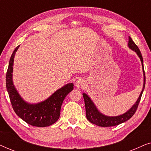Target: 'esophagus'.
I'll list each match as a JSON object with an SVG mask.
<instances>
[{
    "label": "esophagus",
    "instance_id": "esophagus-1",
    "mask_svg": "<svg viewBox=\"0 0 151 151\" xmlns=\"http://www.w3.org/2000/svg\"><path fill=\"white\" fill-rule=\"evenodd\" d=\"M75 84L78 88H83L85 86L86 81L83 79V78H79V79L76 80Z\"/></svg>",
    "mask_w": 151,
    "mask_h": 151
}]
</instances>
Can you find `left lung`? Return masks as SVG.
Wrapping results in <instances>:
<instances>
[{"mask_svg": "<svg viewBox=\"0 0 151 151\" xmlns=\"http://www.w3.org/2000/svg\"><path fill=\"white\" fill-rule=\"evenodd\" d=\"M129 48L131 49L132 50L135 51L138 56L139 57L140 60H141L142 67H143V71H144V86L143 89H142L141 93L139 95V98L137 99V102L127 113L124 114L119 115V116L116 117H108L106 115H102V113L98 111V109L95 106L93 102H92L89 97L85 93H83V98L84 100V104H85V109H86V118L91 123L94 124L98 125L99 127H113V126H116L124 122L129 120L133 115L135 114V113L137 111V109L139 105V103L141 100L142 93L144 91V87H145V82H146V77H145V72H144V65H143V58H142V53L140 52L139 48L136 45L132 38L129 36V43H128Z\"/></svg>", "mask_w": 151, "mask_h": 151, "instance_id": "8db88e82", "label": "left lung"}]
</instances>
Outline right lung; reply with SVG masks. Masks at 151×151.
I'll return each mask as SVG.
<instances>
[{"label":"right lung","mask_w":151,"mask_h":151,"mask_svg":"<svg viewBox=\"0 0 151 151\" xmlns=\"http://www.w3.org/2000/svg\"><path fill=\"white\" fill-rule=\"evenodd\" d=\"M18 47L12 53L6 73V87L12 108L16 115L29 124L38 127H48L59 119L62 104L67 94L73 89V84H66L46 100L38 104H30L25 102L19 96L12 81L14 58Z\"/></svg>","instance_id":"add662e5"}]
</instances>
